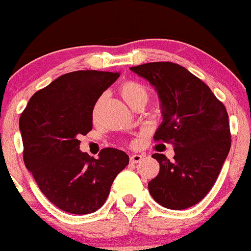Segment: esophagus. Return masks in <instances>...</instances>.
Instances as JSON below:
<instances>
[{"instance_id":"34e87169","label":"esophagus","mask_w":251,"mask_h":251,"mask_svg":"<svg viewBox=\"0 0 251 251\" xmlns=\"http://www.w3.org/2000/svg\"><path fill=\"white\" fill-rule=\"evenodd\" d=\"M142 159H144V157H142V155H140V154H133L130 157V163L131 164H137V163H140V161L142 160Z\"/></svg>"}]
</instances>
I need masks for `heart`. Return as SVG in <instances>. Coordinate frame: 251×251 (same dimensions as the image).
Instances as JSON below:
<instances>
[{"label": "heart", "instance_id": "1", "mask_svg": "<svg viewBox=\"0 0 251 251\" xmlns=\"http://www.w3.org/2000/svg\"><path fill=\"white\" fill-rule=\"evenodd\" d=\"M118 94L133 109L147 103L150 92L146 85L136 80H125L118 86Z\"/></svg>", "mask_w": 251, "mask_h": 251}]
</instances>
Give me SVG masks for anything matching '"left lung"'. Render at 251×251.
I'll list each match as a JSON object with an SVG mask.
<instances>
[{"instance_id":"obj_1","label":"left lung","mask_w":251,"mask_h":251,"mask_svg":"<svg viewBox=\"0 0 251 251\" xmlns=\"http://www.w3.org/2000/svg\"><path fill=\"white\" fill-rule=\"evenodd\" d=\"M130 69L152 83L160 98L163 123L154 141L175 147L171 161L152 155L160 170L148 190L163 207L189 208L212 189L230 152L227 111L206 83L179 64L151 62Z\"/></svg>"}]
</instances>
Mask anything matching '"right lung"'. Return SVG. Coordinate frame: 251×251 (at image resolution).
<instances>
[{
	"mask_svg": "<svg viewBox=\"0 0 251 251\" xmlns=\"http://www.w3.org/2000/svg\"><path fill=\"white\" fill-rule=\"evenodd\" d=\"M120 73H67L37 91L19 120L24 161L39 189L56 207L72 214L100 208L129 157L103 148L96 159L79 150L80 135L92 130L99 97Z\"/></svg>",
	"mask_w": 251,
	"mask_h": 251,
	"instance_id": "right-lung-1",
	"label": "right lung"
}]
</instances>
